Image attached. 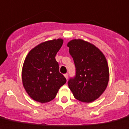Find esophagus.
<instances>
[{
	"label": "esophagus",
	"mask_w": 129,
	"mask_h": 129,
	"mask_svg": "<svg viewBox=\"0 0 129 129\" xmlns=\"http://www.w3.org/2000/svg\"><path fill=\"white\" fill-rule=\"evenodd\" d=\"M64 77H65V78L66 79H68V77H69V74H64Z\"/></svg>",
	"instance_id": "esophagus-1"
}]
</instances>
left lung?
I'll return each instance as SVG.
<instances>
[{
  "label": "left lung",
  "mask_w": 129,
  "mask_h": 129,
  "mask_svg": "<svg viewBox=\"0 0 129 129\" xmlns=\"http://www.w3.org/2000/svg\"><path fill=\"white\" fill-rule=\"evenodd\" d=\"M67 46L76 67V76L68 81L69 89L78 101L93 102L104 93L108 83L105 56L94 45L83 40H72Z\"/></svg>",
  "instance_id": "obj_1"
}]
</instances>
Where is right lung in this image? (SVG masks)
Segmentation results:
<instances>
[{
  "label": "right lung",
  "instance_id": "add662e5",
  "mask_svg": "<svg viewBox=\"0 0 129 129\" xmlns=\"http://www.w3.org/2000/svg\"><path fill=\"white\" fill-rule=\"evenodd\" d=\"M63 44L61 38L44 42L32 49L25 58L22 81L33 100L45 103L52 101L67 80L59 72L56 54Z\"/></svg>",
  "mask_w": 129,
  "mask_h": 129
}]
</instances>
